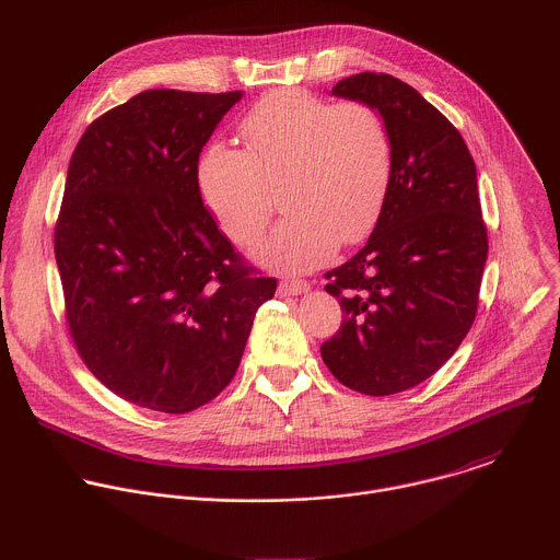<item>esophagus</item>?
Listing matches in <instances>:
<instances>
[{
  "instance_id": "esophagus-1",
  "label": "esophagus",
  "mask_w": 560,
  "mask_h": 560,
  "mask_svg": "<svg viewBox=\"0 0 560 560\" xmlns=\"http://www.w3.org/2000/svg\"><path fill=\"white\" fill-rule=\"evenodd\" d=\"M310 290V283L303 279H283L279 283V294L281 296H294V294H303Z\"/></svg>"
}]
</instances>
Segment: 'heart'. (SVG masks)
Masks as SVG:
<instances>
[{"label": "heart", "mask_w": 560, "mask_h": 560, "mask_svg": "<svg viewBox=\"0 0 560 560\" xmlns=\"http://www.w3.org/2000/svg\"><path fill=\"white\" fill-rule=\"evenodd\" d=\"M246 150L210 148L201 195L238 246L268 228L279 192L288 217L259 246L264 264L303 272L374 228L389 188L392 143L383 117L363 102L277 91L242 121Z\"/></svg>", "instance_id": "obj_1"}]
</instances>
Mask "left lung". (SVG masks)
Listing matches in <instances>:
<instances>
[{"label":"left lung","mask_w":560,"mask_h":560,"mask_svg":"<svg viewBox=\"0 0 560 560\" xmlns=\"http://www.w3.org/2000/svg\"><path fill=\"white\" fill-rule=\"evenodd\" d=\"M332 95L378 110L392 175L368 244L326 272L343 322L322 357L346 387L387 396L430 378L469 332L488 228L460 132L412 86L385 72H359Z\"/></svg>","instance_id":"obj_1"}]
</instances>
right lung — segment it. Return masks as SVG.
<instances>
[{"label":"right lung","mask_w":560,"mask_h":560,"mask_svg":"<svg viewBox=\"0 0 560 560\" xmlns=\"http://www.w3.org/2000/svg\"><path fill=\"white\" fill-rule=\"evenodd\" d=\"M238 100L143 91L97 117L68 164L55 259L70 339L110 392L154 412L212 401L277 290L199 190V154Z\"/></svg>","instance_id":"add662e5"}]
</instances>
